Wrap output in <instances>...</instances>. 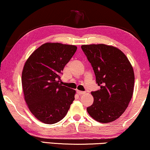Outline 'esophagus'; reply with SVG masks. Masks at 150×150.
Wrapping results in <instances>:
<instances>
[{
  "label": "esophagus",
  "instance_id": "obj_1",
  "mask_svg": "<svg viewBox=\"0 0 150 150\" xmlns=\"http://www.w3.org/2000/svg\"><path fill=\"white\" fill-rule=\"evenodd\" d=\"M76 93L79 94V95H83V94H85V91H79V90H77L76 91Z\"/></svg>",
  "mask_w": 150,
  "mask_h": 150
}]
</instances>
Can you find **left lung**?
<instances>
[{
	"label": "left lung",
	"instance_id": "1",
	"mask_svg": "<svg viewBox=\"0 0 150 150\" xmlns=\"http://www.w3.org/2000/svg\"><path fill=\"white\" fill-rule=\"evenodd\" d=\"M81 48L93 67L100 89L92 91L93 103L87 108L97 122L118 119L128 107L134 91V74L124 53L105 44L83 45Z\"/></svg>",
	"mask_w": 150,
	"mask_h": 150
}]
</instances>
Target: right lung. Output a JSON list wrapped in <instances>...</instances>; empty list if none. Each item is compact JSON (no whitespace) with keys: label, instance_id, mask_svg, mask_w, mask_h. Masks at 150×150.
<instances>
[{"label":"right lung","instance_id":"add662e5","mask_svg":"<svg viewBox=\"0 0 150 150\" xmlns=\"http://www.w3.org/2000/svg\"><path fill=\"white\" fill-rule=\"evenodd\" d=\"M76 50L74 45L46 43L26 60L22 74L24 100L40 122L61 121L74 100L76 91L61 85L60 75Z\"/></svg>","mask_w":150,"mask_h":150}]
</instances>
